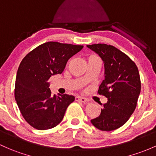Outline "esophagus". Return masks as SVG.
<instances>
[{"label": "esophagus", "mask_w": 156, "mask_h": 156, "mask_svg": "<svg viewBox=\"0 0 156 156\" xmlns=\"http://www.w3.org/2000/svg\"><path fill=\"white\" fill-rule=\"evenodd\" d=\"M75 100H76V101H80L82 102V103H86V102L88 101V99L80 96H76V98H75Z\"/></svg>", "instance_id": "obj_1"}]
</instances>
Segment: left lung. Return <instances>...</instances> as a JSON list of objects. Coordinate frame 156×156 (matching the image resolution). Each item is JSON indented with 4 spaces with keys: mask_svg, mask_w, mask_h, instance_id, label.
<instances>
[{
    "mask_svg": "<svg viewBox=\"0 0 156 156\" xmlns=\"http://www.w3.org/2000/svg\"><path fill=\"white\" fill-rule=\"evenodd\" d=\"M104 63L105 79L98 93L108 98L100 115L91 123L102 131H112L126 123L137 105L140 80L136 65L127 55L112 45H87Z\"/></svg>",
    "mask_w": 156,
    "mask_h": 156,
    "instance_id": "obj_1",
    "label": "left lung"
}]
</instances>
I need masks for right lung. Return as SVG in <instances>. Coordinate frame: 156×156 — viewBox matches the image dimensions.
I'll list each match as a JSON object with an SVG mask.
<instances>
[{
    "instance_id": "add662e5",
    "label": "right lung",
    "mask_w": 156,
    "mask_h": 156,
    "mask_svg": "<svg viewBox=\"0 0 156 156\" xmlns=\"http://www.w3.org/2000/svg\"><path fill=\"white\" fill-rule=\"evenodd\" d=\"M83 45L44 43L23 58L17 71L15 99L21 115L33 128L46 130L62 120L72 95H52L50 77L62 73L67 62L83 49Z\"/></svg>"
}]
</instances>
